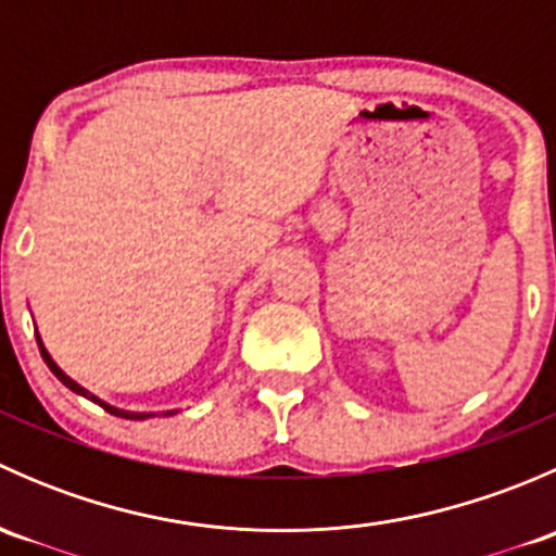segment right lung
<instances>
[{
  "mask_svg": "<svg viewBox=\"0 0 556 556\" xmlns=\"http://www.w3.org/2000/svg\"><path fill=\"white\" fill-rule=\"evenodd\" d=\"M37 344H39V355H42V361L48 363V368H50V371L55 374V379H59L61 384H66V387H70L72 392H77V395H83V397H88V401L99 403V406H102L104 412L115 414V417H123V419H148V417H155V414H148V412H126V408H117V406H110V403H104L102 397H97V395H93V392H88L86 387H80V384H77L75 379H70V377H66V374L61 371L59 366H55V361H53V357H50V352L45 350V344H42V339H39V333H37ZM172 414H177V412H164V417H172Z\"/></svg>",
  "mask_w": 556,
  "mask_h": 556,
  "instance_id": "right-lung-1",
  "label": "right lung"
}]
</instances>
